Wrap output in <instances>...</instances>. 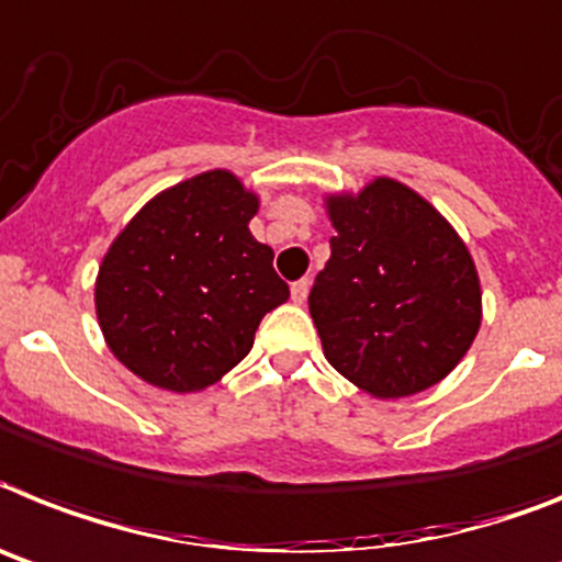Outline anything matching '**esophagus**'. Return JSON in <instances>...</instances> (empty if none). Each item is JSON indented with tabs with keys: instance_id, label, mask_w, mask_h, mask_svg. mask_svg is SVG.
I'll list each match as a JSON object with an SVG mask.
<instances>
[{
	"instance_id": "obj_1",
	"label": "esophagus",
	"mask_w": 562,
	"mask_h": 562,
	"mask_svg": "<svg viewBox=\"0 0 562 562\" xmlns=\"http://www.w3.org/2000/svg\"><path fill=\"white\" fill-rule=\"evenodd\" d=\"M308 289H311L308 277H303V280H296L294 285H291V300H294L296 305L305 303V296H308Z\"/></svg>"
}]
</instances>
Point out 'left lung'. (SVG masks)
Segmentation results:
<instances>
[{
	"label": "left lung",
	"mask_w": 562,
	"mask_h": 562,
	"mask_svg": "<svg viewBox=\"0 0 562 562\" xmlns=\"http://www.w3.org/2000/svg\"><path fill=\"white\" fill-rule=\"evenodd\" d=\"M337 237L308 308L325 360L380 400L431 389L480 328V280L457 231L419 193L374 179L328 196Z\"/></svg>",
	"instance_id": "1"
}]
</instances>
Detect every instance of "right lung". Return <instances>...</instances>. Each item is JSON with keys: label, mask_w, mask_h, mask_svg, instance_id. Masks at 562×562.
I'll list each match as a JSON object with an SVG mask.
<instances>
[{"label": "right lung", "mask_w": 562, "mask_h": 562, "mask_svg": "<svg viewBox=\"0 0 562 562\" xmlns=\"http://www.w3.org/2000/svg\"><path fill=\"white\" fill-rule=\"evenodd\" d=\"M254 214L257 196L234 173L209 171L154 196L113 239L97 317L125 369L188 394L251 351L259 319L291 294L248 231Z\"/></svg>", "instance_id": "obj_1"}]
</instances>
